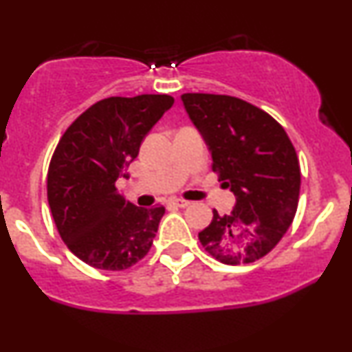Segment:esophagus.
Masks as SVG:
<instances>
[{
    "label": "esophagus",
    "instance_id": "1",
    "mask_svg": "<svg viewBox=\"0 0 352 352\" xmlns=\"http://www.w3.org/2000/svg\"><path fill=\"white\" fill-rule=\"evenodd\" d=\"M168 204L173 205V207L185 208V207H188V205H190V201H187V200H182V199H172L170 201H168Z\"/></svg>",
    "mask_w": 352,
    "mask_h": 352
}]
</instances>
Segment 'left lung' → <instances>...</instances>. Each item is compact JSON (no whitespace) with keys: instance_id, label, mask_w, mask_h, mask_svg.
<instances>
[{"instance_id":"left-lung-1","label":"left lung","mask_w":352,"mask_h":352,"mask_svg":"<svg viewBox=\"0 0 352 352\" xmlns=\"http://www.w3.org/2000/svg\"><path fill=\"white\" fill-rule=\"evenodd\" d=\"M190 119L212 152V170L236 205L199 233L205 252L223 265L260 260L280 243L300 201V160L285 129L263 109L223 94H182Z\"/></svg>"}]
</instances>
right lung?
Listing matches in <instances>:
<instances>
[{"instance_id": "add662e5", "label": "right lung", "mask_w": 352, "mask_h": 352, "mask_svg": "<svg viewBox=\"0 0 352 352\" xmlns=\"http://www.w3.org/2000/svg\"><path fill=\"white\" fill-rule=\"evenodd\" d=\"M173 104L167 94L107 98L66 129L47 168V201L59 236L92 268L122 272L148 253L165 208L117 193L140 142Z\"/></svg>"}]
</instances>
